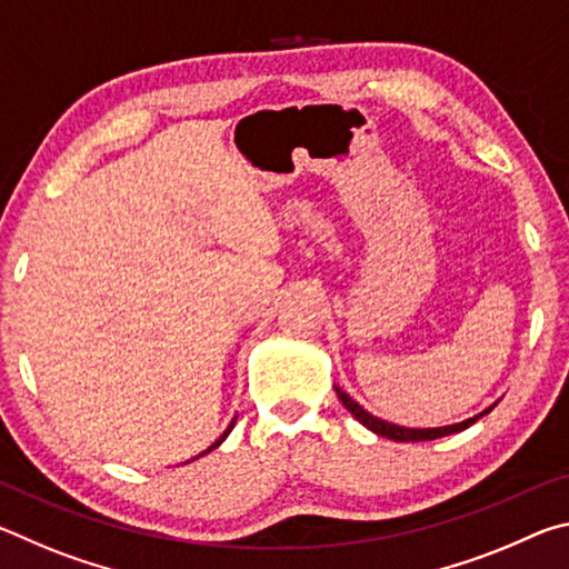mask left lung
Instances as JSON below:
<instances>
[{
	"label": "left lung",
	"instance_id": "8db88e82",
	"mask_svg": "<svg viewBox=\"0 0 569 569\" xmlns=\"http://www.w3.org/2000/svg\"><path fill=\"white\" fill-rule=\"evenodd\" d=\"M336 393H339V399L346 409H349L356 419H359L366 429H371L373 435L379 437H387V439H393V441H431V439H439V437H449V435H457V431L467 429L475 423L479 417H485V413L492 411V407H489L487 411H481L479 417H471L467 421L461 423H451V427H439V429H407V427H397V423H389V421H381L377 417H371L369 411H363L359 403H356L349 393L341 391L339 387H333Z\"/></svg>",
	"mask_w": 569,
	"mask_h": 569
}]
</instances>
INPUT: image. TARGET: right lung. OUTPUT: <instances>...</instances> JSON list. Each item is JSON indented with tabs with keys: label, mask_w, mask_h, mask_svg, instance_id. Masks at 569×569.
<instances>
[{
	"label": "right lung",
	"mask_w": 569,
	"mask_h": 569,
	"mask_svg": "<svg viewBox=\"0 0 569 569\" xmlns=\"http://www.w3.org/2000/svg\"><path fill=\"white\" fill-rule=\"evenodd\" d=\"M233 427H236V419H233V421H230V427H228V429L223 431V437H218V439L213 441V445H210V447H208L206 451H200V455H198V457H203V455H208V451H213L216 447H220V445H223V441H226V437L230 435V429H233ZM198 457H192V459H198Z\"/></svg>",
	"instance_id": "1"
}]
</instances>
